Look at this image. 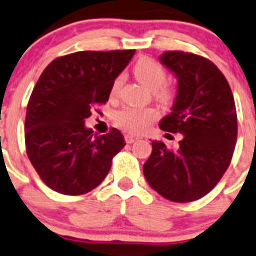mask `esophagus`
Wrapping results in <instances>:
<instances>
[{
	"instance_id": "obj_1",
	"label": "esophagus",
	"mask_w": 256,
	"mask_h": 256,
	"mask_svg": "<svg viewBox=\"0 0 256 256\" xmlns=\"http://www.w3.org/2000/svg\"><path fill=\"white\" fill-rule=\"evenodd\" d=\"M138 136H134V135L132 134H126L124 135V140H126V143H134L135 140H138Z\"/></svg>"
}]
</instances>
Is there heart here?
<instances>
[{
	"instance_id": "b5f03b06",
	"label": "heart",
	"mask_w": 256,
	"mask_h": 256,
	"mask_svg": "<svg viewBox=\"0 0 256 256\" xmlns=\"http://www.w3.org/2000/svg\"><path fill=\"white\" fill-rule=\"evenodd\" d=\"M134 74L146 87L154 90V98L158 102H170L173 91L169 86L164 84L166 80V70L161 64L150 57H143L135 64ZM121 84L122 76H117L112 86V92H117ZM156 117L158 114L154 109L124 108L114 114V124L130 134H140L150 128V124L156 120Z\"/></svg>"
}]
</instances>
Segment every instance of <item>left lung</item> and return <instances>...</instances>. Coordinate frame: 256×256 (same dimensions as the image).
<instances>
[{
    "instance_id": "1",
    "label": "left lung",
    "mask_w": 256,
    "mask_h": 256,
    "mask_svg": "<svg viewBox=\"0 0 256 256\" xmlns=\"http://www.w3.org/2000/svg\"><path fill=\"white\" fill-rule=\"evenodd\" d=\"M160 61L178 79L174 105L160 128L184 136L178 150L152 142L143 173L165 199L194 202L218 184L230 164L238 128L234 98L224 74L202 56L169 50Z\"/></svg>"
}]
</instances>
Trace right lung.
<instances>
[{"mask_svg": "<svg viewBox=\"0 0 256 256\" xmlns=\"http://www.w3.org/2000/svg\"><path fill=\"white\" fill-rule=\"evenodd\" d=\"M135 49L83 50L53 60L27 105L26 151L42 181L65 195L94 190L124 147L120 130L95 135L84 126L95 105L105 104L113 82Z\"/></svg>", "mask_w": 256, "mask_h": 256, "instance_id": "obj_1", "label": "right lung"}]
</instances>
